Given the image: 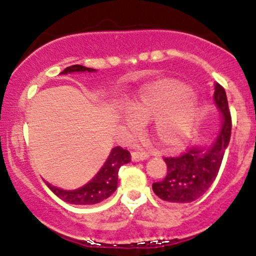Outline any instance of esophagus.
Returning a JSON list of instances; mask_svg holds the SVG:
<instances>
[{
  "instance_id": "1",
  "label": "esophagus",
  "mask_w": 256,
  "mask_h": 256,
  "mask_svg": "<svg viewBox=\"0 0 256 256\" xmlns=\"http://www.w3.org/2000/svg\"><path fill=\"white\" fill-rule=\"evenodd\" d=\"M148 156L150 154L144 151H135L131 154V158H132V161H135V162L144 161V160L148 158Z\"/></svg>"
}]
</instances>
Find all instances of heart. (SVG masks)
<instances>
[{
    "mask_svg": "<svg viewBox=\"0 0 256 256\" xmlns=\"http://www.w3.org/2000/svg\"><path fill=\"white\" fill-rule=\"evenodd\" d=\"M126 122L138 128L151 120V130L160 144L177 146L196 131L200 120L197 100L182 82L172 79L154 82L142 88L128 108Z\"/></svg>",
    "mask_w": 256,
    "mask_h": 256,
    "instance_id": "obj_1",
    "label": "heart"
}]
</instances>
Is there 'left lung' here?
Here are the masks:
<instances>
[{
  "label": "left lung",
  "instance_id": "obj_1",
  "mask_svg": "<svg viewBox=\"0 0 256 256\" xmlns=\"http://www.w3.org/2000/svg\"><path fill=\"white\" fill-rule=\"evenodd\" d=\"M214 102L223 112V126L216 142L208 150L190 148L178 156L164 157L167 174L152 184L161 200L171 203H190L202 197L216 180L228 147L232 132V116L224 88L214 84Z\"/></svg>",
  "mask_w": 256,
  "mask_h": 256
}]
</instances>
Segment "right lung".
I'll return each instance as SVG.
<instances>
[{
    "label": "right lung",
    "mask_w": 256,
    "mask_h": 256,
    "mask_svg": "<svg viewBox=\"0 0 256 256\" xmlns=\"http://www.w3.org/2000/svg\"><path fill=\"white\" fill-rule=\"evenodd\" d=\"M95 69L86 68L84 66H70L64 69L62 74L73 73V72H94ZM131 161V154L128 150H124L122 147L116 146L114 147L109 158L102 167L99 174H96L88 184L82 186L74 190H64L46 183L49 190L63 200L64 202L70 203V204H96L102 200H106L108 197L112 194L118 187V170L122 164H128Z\"/></svg>",
    "instance_id": "1"
}]
</instances>
